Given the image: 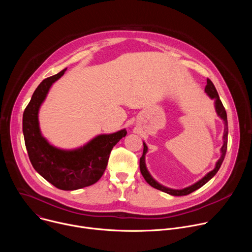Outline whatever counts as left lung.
<instances>
[{
    "label": "left lung",
    "mask_w": 252,
    "mask_h": 252,
    "mask_svg": "<svg viewBox=\"0 0 252 252\" xmlns=\"http://www.w3.org/2000/svg\"><path fill=\"white\" fill-rule=\"evenodd\" d=\"M207 85L205 86V89H204V92L206 93V94L211 98V99H214V109H215V112H217L218 116L223 121L224 123V132H223V136H222V139H223V145L220 149V158H219V160L215 162V166L212 170H210L209 172H207L202 178H200L199 181H197L196 183H194L193 185L188 187V188H185V189H169V188H166L162 185H160L159 183H158L156 179L152 176V174L150 173L148 167H147V164H146V155L149 151V148L148 146L146 145V142L143 141V154H142V157L140 158L139 159V168H140V172L142 174V176L145 177V179L147 181V183L152 186L153 188L158 189V190H161L165 193H168L170 195H174V196H183V195H188L191 192H193L194 190L200 189L202 186H204L207 182H209L210 179L217 174V172L219 171V169L220 168V165L224 159V157H225V154H226V149H227V135H228V126H227V116H226V112H225V109L224 106L220 98V95L218 94V91L217 89H215L214 85L212 84V82L210 80L207 79Z\"/></svg>",
    "instance_id": "obj_1"
}]
</instances>
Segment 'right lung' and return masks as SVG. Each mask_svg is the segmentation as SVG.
I'll list each match as a JSON object with an SVG mask.
<instances>
[{"instance_id": "right-lung-1", "label": "right lung", "mask_w": 252, "mask_h": 252, "mask_svg": "<svg viewBox=\"0 0 252 252\" xmlns=\"http://www.w3.org/2000/svg\"><path fill=\"white\" fill-rule=\"evenodd\" d=\"M66 68L47 78L33 92L23 115V133L32 167L46 181L62 190H76L95 184L103 174L113 148L126 135V128L101 133L84 146L63 150L53 146L42 134L39 112L51 87Z\"/></svg>"}]
</instances>
